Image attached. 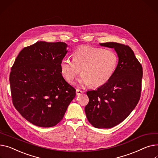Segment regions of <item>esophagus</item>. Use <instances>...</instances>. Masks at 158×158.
<instances>
[{
	"label": "esophagus",
	"mask_w": 158,
	"mask_h": 158,
	"mask_svg": "<svg viewBox=\"0 0 158 158\" xmlns=\"http://www.w3.org/2000/svg\"><path fill=\"white\" fill-rule=\"evenodd\" d=\"M82 91L81 90H80V89H76V94H77V95H79V94H81V93H82Z\"/></svg>",
	"instance_id": "1"
}]
</instances>
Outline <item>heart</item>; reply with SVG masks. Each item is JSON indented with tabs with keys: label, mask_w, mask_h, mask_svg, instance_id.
<instances>
[{
	"label": "heart",
	"mask_w": 158,
	"mask_h": 158,
	"mask_svg": "<svg viewBox=\"0 0 158 158\" xmlns=\"http://www.w3.org/2000/svg\"><path fill=\"white\" fill-rule=\"evenodd\" d=\"M73 58H63L60 64L62 76L72 83L81 72L79 82L85 86L100 87L107 83L116 69L118 56L111 49H103L89 46L77 48L73 52Z\"/></svg>",
	"instance_id": "1"
}]
</instances>
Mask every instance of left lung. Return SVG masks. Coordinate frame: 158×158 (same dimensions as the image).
<instances>
[{
  "label": "left lung",
  "mask_w": 158,
  "mask_h": 158,
  "mask_svg": "<svg viewBox=\"0 0 158 158\" xmlns=\"http://www.w3.org/2000/svg\"><path fill=\"white\" fill-rule=\"evenodd\" d=\"M114 48L118 66L111 79L97 90L87 91L88 121L97 128H110L123 121L137 105L141 93L142 67L128 46L114 42L100 43Z\"/></svg>",
  "instance_id": "left-lung-1"
}]
</instances>
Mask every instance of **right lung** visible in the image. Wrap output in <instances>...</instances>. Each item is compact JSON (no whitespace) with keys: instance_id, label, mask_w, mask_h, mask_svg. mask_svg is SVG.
Returning a JSON list of instances; mask_svg holds the SVG:
<instances>
[{"instance_id":"right-lung-1","label":"right lung","mask_w":158,"mask_h":158,"mask_svg":"<svg viewBox=\"0 0 158 158\" xmlns=\"http://www.w3.org/2000/svg\"><path fill=\"white\" fill-rule=\"evenodd\" d=\"M68 45L37 41L16 57L9 82L16 109L30 123L52 127L64 116L76 89L63 77L60 64Z\"/></svg>"}]
</instances>
